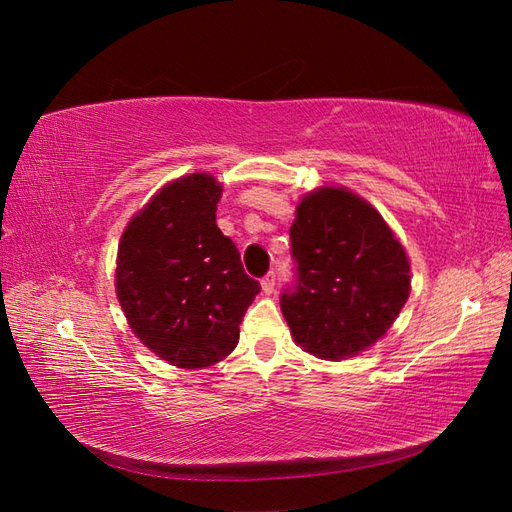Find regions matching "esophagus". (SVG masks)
<instances>
[{
  "label": "esophagus",
  "mask_w": 512,
  "mask_h": 512,
  "mask_svg": "<svg viewBox=\"0 0 512 512\" xmlns=\"http://www.w3.org/2000/svg\"><path fill=\"white\" fill-rule=\"evenodd\" d=\"M262 292L265 294H271L275 290V273H267L265 277H262Z\"/></svg>",
  "instance_id": "34e87169"
}]
</instances>
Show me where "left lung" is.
<instances>
[{"label":"left lung","mask_w":512,"mask_h":512,"mask_svg":"<svg viewBox=\"0 0 512 512\" xmlns=\"http://www.w3.org/2000/svg\"><path fill=\"white\" fill-rule=\"evenodd\" d=\"M299 286L282 314L301 350L346 361L376 346L404 309L410 258L380 211L344 185L299 198L290 226Z\"/></svg>","instance_id":"8db88e82"}]
</instances>
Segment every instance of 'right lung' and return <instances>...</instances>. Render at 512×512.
<instances>
[{
  "label": "right lung",
  "mask_w": 512,
  "mask_h": 512,
  "mask_svg": "<svg viewBox=\"0 0 512 512\" xmlns=\"http://www.w3.org/2000/svg\"><path fill=\"white\" fill-rule=\"evenodd\" d=\"M222 192L205 170L168 181L132 215L117 247L115 292L128 327L179 369L224 361L260 292L215 224Z\"/></svg>",
  "instance_id": "obj_1"
}]
</instances>
